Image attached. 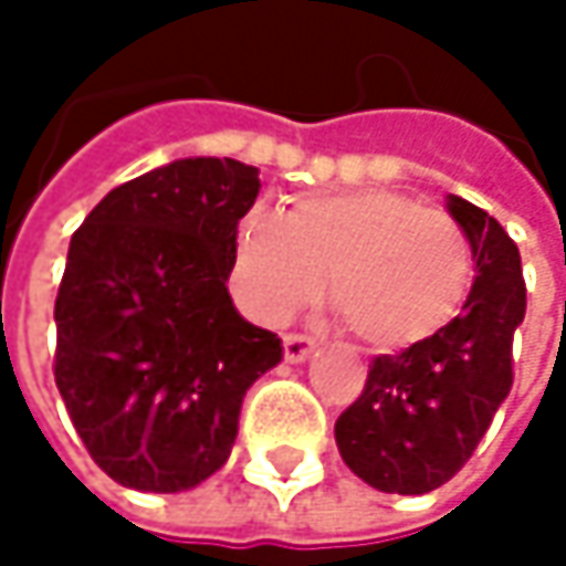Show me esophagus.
Segmentation results:
<instances>
[{
	"instance_id": "34e87169",
	"label": "esophagus",
	"mask_w": 566,
	"mask_h": 566,
	"mask_svg": "<svg viewBox=\"0 0 566 566\" xmlns=\"http://www.w3.org/2000/svg\"><path fill=\"white\" fill-rule=\"evenodd\" d=\"M314 340L307 334H284V360L287 364H301L314 354Z\"/></svg>"
}]
</instances>
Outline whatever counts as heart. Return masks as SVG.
I'll return each instance as SVG.
<instances>
[{
  "instance_id": "1",
  "label": "heart",
  "mask_w": 566,
  "mask_h": 566,
  "mask_svg": "<svg viewBox=\"0 0 566 566\" xmlns=\"http://www.w3.org/2000/svg\"><path fill=\"white\" fill-rule=\"evenodd\" d=\"M472 269V242L449 212L396 189H350L301 196L284 219L242 216L229 287L252 321L282 324L324 284L354 337L394 354L452 324Z\"/></svg>"
}]
</instances>
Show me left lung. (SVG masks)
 I'll use <instances>...</instances> for the list:
<instances>
[{
    "instance_id": "left-lung-1",
    "label": "left lung",
    "mask_w": 566,
    "mask_h": 566,
    "mask_svg": "<svg viewBox=\"0 0 566 566\" xmlns=\"http://www.w3.org/2000/svg\"><path fill=\"white\" fill-rule=\"evenodd\" d=\"M465 229L475 282L436 337L380 354L364 394L334 426L347 469L390 495H426L446 485L489 432L511 390V340L524 321L521 255L509 232L462 196L446 199Z\"/></svg>"
}]
</instances>
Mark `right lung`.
<instances>
[{
    "mask_svg": "<svg viewBox=\"0 0 566 566\" xmlns=\"http://www.w3.org/2000/svg\"><path fill=\"white\" fill-rule=\"evenodd\" d=\"M259 170L186 157L111 189L71 235L55 384L91 459L124 489L186 492L219 472L245 390L282 340L229 297Z\"/></svg>",
    "mask_w": 566,
    "mask_h": 566,
    "instance_id": "1",
    "label": "right lung"
}]
</instances>
